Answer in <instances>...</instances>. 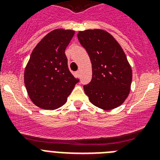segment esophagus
<instances>
[{"label": "esophagus", "mask_w": 160, "mask_h": 160, "mask_svg": "<svg viewBox=\"0 0 160 160\" xmlns=\"http://www.w3.org/2000/svg\"><path fill=\"white\" fill-rule=\"evenodd\" d=\"M76 74H77L78 76H80V71H79V70H78V71H76Z\"/></svg>", "instance_id": "34e87169"}]
</instances>
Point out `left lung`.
<instances>
[{
    "instance_id": "8db88e82",
    "label": "left lung",
    "mask_w": 160,
    "mask_h": 160,
    "mask_svg": "<svg viewBox=\"0 0 160 160\" xmlns=\"http://www.w3.org/2000/svg\"><path fill=\"white\" fill-rule=\"evenodd\" d=\"M78 38L92 64V79L83 87L90 102L106 111L122 105L132 81L131 67L122 47L102 29L79 31Z\"/></svg>"
}]
</instances>
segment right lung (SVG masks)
Instances as JSON below:
<instances>
[{"instance_id":"1","label":"right lung","mask_w":160,"mask_h":160,"mask_svg":"<svg viewBox=\"0 0 160 160\" xmlns=\"http://www.w3.org/2000/svg\"><path fill=\"white\" fill-rule=\"evenodd\" d=\"M74 31L58 29L42 38L33 49L25 67L24 81L31 101L46 110L59 108L79 79L68 68L65 53Z\"/></svg>"}]
</instances>
